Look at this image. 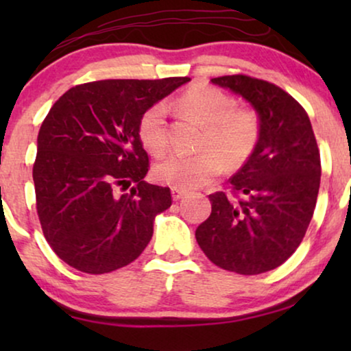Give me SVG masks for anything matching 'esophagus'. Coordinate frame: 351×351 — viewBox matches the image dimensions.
Instances as JSON below:
<instances>
[{"label": "esophagus", "instance_id": "34e87169", "mask_svg": "<svg viewBox=\"0 0 351 351\" xmlns=\"http://www.w3.org/2000/svg\"><path fill=\"white\" fill-rule=\"evenodd\" d=\"M171 193H172V199H174V201H179L180 198H184V196L186 195V191H185V190H182V189H176V186H172Z\"/></svg>", "mask_w": 351, "mask_h": 351}]
</instances>
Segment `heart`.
<instances>
[{
	"instance_id": "obj_1",
	"label": "heart",
	"mask_w": 351,
	"mask_h": 351,
	"mask_svg": "<svg viewBox=\"0 0 351 351\" xmlns=\"http://www.w3.org/2000/svg\"><path fill=\"white\" fill-rule=\"evenodd\" d=\"M177 105L204 124L199 147L193 155L171 153L153 167L161 184L176 189H198L223 172L225 161L239 166L256 150L261 138V117L251 107H234V99L210 86H195L184 93ZM138 137L150 153L160 155L167 147L166 107L155 104L138 121Z\"/></svg>"
}]
</instances>
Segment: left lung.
I'll use <instances>...</instances> for the list:
<instances>
[{"instance_id":"obj_1","label":"left lung","mask_w":351,"mask_h":351,"mask_svg":"<svg viewBox=\"0 0 351 351\" xmlns=\"http://www.w3.org/2000/svg\"><path fill=\"white\" fill-rule=\"evenodd\" d=\"M210 81L251 102L262 132L230 193L209 195L213 210L195 237L217 267L258 275L282 265L305 237L321 180L318 143L304 107L280 86L246 75Z\"/></svg>"}]
</instances>
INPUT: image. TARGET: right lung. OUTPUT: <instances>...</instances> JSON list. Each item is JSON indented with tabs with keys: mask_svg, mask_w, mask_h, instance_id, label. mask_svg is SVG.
Wrapping results in <instances>:
<instances>
[{
	"mask_svg": "<svg viewBox=\"0 0 351 351\" xmlns=\"http://www.w3.org/2000/svg\"><path fill=\"white\" fill-rule=\"evenodd\" d=\"M186 81H93L69 89L51 107L33 165L36 213L46 241L70 267L110 273L136 261L150 243L155 217L172 198L167 186L143 180L150 162L138 121Z\"/></svg>",
	"mask_w": 351,
	"mask_h": 351,
	"instance_id": "obj_1",
	"label": "right lung"
}]
</instances>
